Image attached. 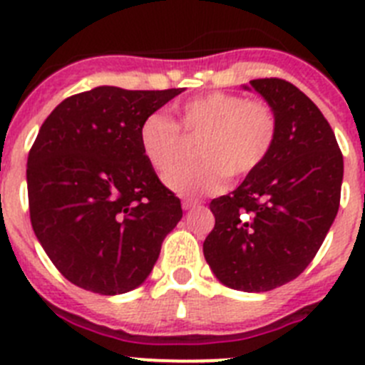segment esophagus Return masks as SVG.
I'll return each mask as SVG.
<instances>
[{"label":"esophagus","instance_id":"1","mask_svg":"<svg viewBox=\"0 0 365 365\" xmlns=\"http://www.w3.org/2000/svg\"><path fill=\"white\" fill-rule=\"evenodd\" d=\"M199 205H201L199 199H182V208H185V210H192V208H195V206Z\"/></svg>","mask_w":365,"mask_h":365}]
</instances>
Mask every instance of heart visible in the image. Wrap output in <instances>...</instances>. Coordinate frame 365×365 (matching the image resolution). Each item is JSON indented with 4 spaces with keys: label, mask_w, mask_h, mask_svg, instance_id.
Masks as SVG:
<instances>
[{
    "label": "heart",
    "mask_w": 365,
    "mask_h": 365,
    "mask_svg": "<svg viewBox=\"0 0 365 365\" xmlns=\"http://www.w3.org/2000/svg\"><path fill=\"white\" fill-rule=\"evenodd\" d=\"M177 113L180 128L166 113H150L140 124L138 143L148 163L166 172L185 157L186 138H197L199 159L164 175V182L179 193L215 192L225 175H250L269 159L278 140V117L263 100L217 91L186 100Z\"/></svg>",
    "instance_id": "heart-1"
}]
</instances>
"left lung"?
I'll list each match as a JSON object with an SVG mask.
<instances>
[{"label":"left lung","instance_id":"8db88e82","mask_svg":"<svg viewBox=\"0 0 365 365\" xmlns=\"http://www.w3.org/2000/svg\"><path fill=\"white\" fill-rule=\"evenodd\" d=\"M250 86L276 111L278 140L256 172L210 202L215 225L202 252L227 287L267 292L298 278L324 243L340 206L344 157L329 122L298 87L282 78Z\"/></svg>","mask_w":365,"mask_h":365}]
</instances>
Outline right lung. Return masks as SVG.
<instances>
[{
    "label": "right lung",
    "mask_w": 365,
    "mask_h": 365,
    "mask_svg": "<svg viewBox=\"0 0 365 365\" xmlns=\"http://www.w3.org/2000/svg\"><path fill=\"white\" fill-rule=\"evenodd\" d=\"M179 93L100 86L41 124L27 160L32 230L76 287L106 296L137 289L182 217L138 143L144 118Z\"/></svg>",
    "instance_id": "right-lung-1"
}]
</instances>
